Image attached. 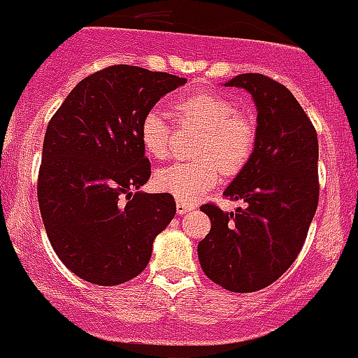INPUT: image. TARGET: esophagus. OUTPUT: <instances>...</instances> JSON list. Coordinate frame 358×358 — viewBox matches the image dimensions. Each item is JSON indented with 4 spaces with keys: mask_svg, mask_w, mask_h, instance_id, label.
Segmentation results:
<instances>
[{
    "mask_svg": "<svg viewBox=\"0 0 358 358\" xmlns=\"http://www.w3.org/2000/svg\"><path fill=\"white\" fill-rule=\"evenodd\" d=\"M176 207H178V214H186V212L194 210V205L186 203V201H178V203H176Z\"/></svg>",
    "mask_w": 358,
    "mask_h": 358,
    "instance_id": "esophagus-1",
    "label": "esophagus"
}]
</instances>
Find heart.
I'll list each match as a JSON object with an SVG mask.
<instances>
[{
  "label": "heart",
  "mask_w": 358,
  "mask_h": 358,
  "mask_svg": "<svg viewBox=\"0 0 358 358\" xmlns=\"http://www.w3.org/2000/svg\"><path fill=\"white\" fill-rule=\"evenodd\" d=\"M172 113L182 125L205 130L198 164H174L160 169L155 184L178 201L191 203L215 186L226 174H236L250 160L256 146V127L238 115L235 102L215 92H196L172 106ZM141 143L150 157H169L172 129L158 111L146 113L141 122Z\"/></svg>",
  "instance_id": "b5f03b06"
}]
</instances>
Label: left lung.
<instances>
[{
	"instance_id": "1",
	"label": "left lung",
	"mask_w": 358,
	"mask_h": 358,
	"mask_svg": "<svg viewBox=\"0 0 358 358\" xmlns=\"http://www.w3.org/2000/svg\"><path fill=\"white\" fill-rule=\"evenodd\" d=\"M224 87L243 88L257 109L256 146L245 167L224 189L245 208L200 210L210 231L198 259L214 284L231 292H256L289 270L306 240L318 205V141L294 95L271 78L238 74Z\"/></svg>"
}]
</instances>
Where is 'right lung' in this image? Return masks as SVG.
Returning a JSON list of instances; mask_svg holds the SVG:
<instances>
[{
  "label": "right lung",
  "mask_w": 358,
  "mask_h": 358,
  "mask_svg": "<svg viewBox=\"0 0 358 358\" xmlns=\"http://www.w3.org/2000/svg\"><path fill=\"white\" fill-rule=\"evenodd\" d=\"M184 83L144 67H106L81 80L48 123L38 176L41 217L59 259L90 284L136 278L176 215L172 194L139 191L151 176L141 122Z\"/></svg>",
  "instance_id": "add662e5"
}]
</instances>
